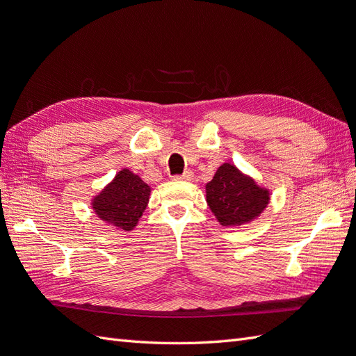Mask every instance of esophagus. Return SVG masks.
Wrapping results in <instances>:
<instances>
[{
	"mask_svg": "<svg viewBox=\"0 0 356 356\" xmlns=\"http://www.w3.org/2000/svg\"><path fill=\"white\" fill-rule=\"evenodd\" d=\"M193 177H195V175H193V172H191V170H187V172H184V174H182V175H175L172 179H174V181H191Z\"/></svg>",
	"mask_w": 356,
	"mask_h": 356,
	"instance_id": "esophagus-1",
	"label": "esophagus"
}]
</instances>
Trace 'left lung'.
Returning a JSON list of instances; mask_svg holds the SVG:
<instances>
[{
  "mask_svg": "<svg viewBox=\"0 0 356 356\" xmlns=\"http://www.w3.org/2000/svg\"><path fill=\"white\" fill-rule=\"evenodd\" d=\"M208 207L222 227L257 220L270 203V191L232 163H222L204 186Z\"/></svg>",
  "mask_w": 356,
  "mask_h": 356,
  "instance_id": "obj_1",
  "label": "left lung"
}]
</instances>
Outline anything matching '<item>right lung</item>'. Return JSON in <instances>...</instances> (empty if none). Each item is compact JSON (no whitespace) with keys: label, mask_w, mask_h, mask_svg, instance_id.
Returning <instances> with one entry per match:
<instances>
[{"label":"right lung","mask_w":356,"mask_h":356,"mask_svg":"<svg viewBox=\"0 0 356 356\" xmlns=\"http://www.w3.org/2000/svg\"><path fill=\"white\" fill-rule=\"evenodd\" d=\"M149 193L152 187L124 168L92 199V209L104 222L131 232L147 209Z\"/></svg>","instance_id":"add662e5"}]
</instances>
